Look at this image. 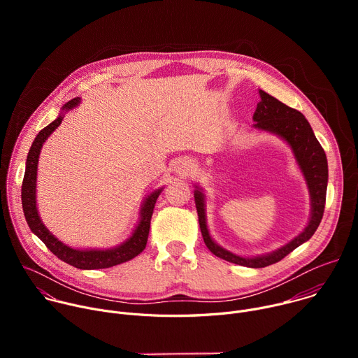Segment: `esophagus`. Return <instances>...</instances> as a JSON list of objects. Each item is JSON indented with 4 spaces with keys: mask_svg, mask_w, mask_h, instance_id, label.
Here are the masks:
<instances>
[{
    "mask_svg": "<svg viewBox=\"0 0 358 358\" xmlns=\"http://www.w3.org/2000/svg\"><path fill=\"white\" fill-rule=\"evenodd\" d=\"M176 169H177L178 174L187 176V174H189V173L194 171L195 163H194V160H191V159H181V160L177 163V167H176Z\"/></svg>",
    "mask_w": 358,
    "mask_h": 358,
    "instance_id": "1",
    "label": "esophagus"
}]
</instances>
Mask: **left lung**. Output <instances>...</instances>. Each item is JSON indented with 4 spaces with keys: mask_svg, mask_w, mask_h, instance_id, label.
Returning <instances> with one entry per match:
<instances>
[{
    "mask_svg": "<svg viewBox=\"0 0 358 358\" xmlns=\"http://www.w3.org/2000/svg\"><path fill=\"white\" fill-rule=\"evenodd\" d=\"M259 94L261 101L257 106V110L253 113V127L273 133L282 137L290 145L294 159L304 176L306 184L309 187L312 214L308 227L285 246L279 248L275 252L261 255V257L243 258L239 257V255H235L224 249L211 238L206 217V196H203L202 189L196 187V189L194 191L195 207L198 213L201 234L207 248L215 255V257L248 268H265L273 265L282 261L286 255H289L297 246H300L301 243L309 241L313 236L323 218L329 180L326 152L320 145L319 140L316 138L309 122L306 120V117L299 110L286 106L280 100L271 96L269 93L259 90Z\"/></svg>",
    "mask_w": 358,
    "mask_h": 358,
    "instance_id": "obj_1",
    "label": "left lung"
}]
</instances>
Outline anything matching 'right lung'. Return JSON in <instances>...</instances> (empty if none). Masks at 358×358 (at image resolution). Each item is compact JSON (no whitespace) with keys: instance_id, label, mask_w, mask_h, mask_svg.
I'll return each mask as SVG.
<instances>
[{"instance_id":"right-lung-1","label":"right lung","mask_w":358,"mask_h":358,"mask_svg":"<svg viewBox=\"0 0 358 358\" xmlns=\"http://www.w3.org/2000/svg\"><path fill=\"white\" fill-rule=\"evenodd\" d=\"M80 103V97H75L69 100L66 105H64L62 110L64 113L76 108ZM64 113L58 116L52 123L43 127L38 136L35 137L28 157H27V166H25V176L22 181V208L25 220L31 228V231L46 245V248L52 252L55 257H58L61 261L78 268V269H105L112 268L116 265H120L123 262H127L133 258H136L138 253H141L145 248L148 231H150V221L152 215V210H155L156 201L163 191V188L156 189L151 192L143 202L140 210V220L133 231L131 236L126 239L119 246L110 248V249H73L65 243H62L55 235L50 234L48 228L42 224L38 208H36V170H38V160L39 152L42 148V144L45 140L52 134V131L62 123Z\"/></svg>"}]
</instances>
